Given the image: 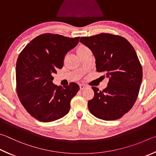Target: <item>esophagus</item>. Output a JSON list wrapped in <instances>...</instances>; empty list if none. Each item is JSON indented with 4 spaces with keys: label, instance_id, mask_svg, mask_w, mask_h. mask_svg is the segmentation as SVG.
<instances>
[{
    "label": "esophagus",
    "instance_id": "obj_1",
    "mask_svg": "<svg viewBox=\"0 0 156 156\" xmlns=\"http://www.w3.org/2000/svg\"><path fill=\"white\" fill-rule=\"evenodd\" d=\"M80 90H83V89H85V88H86V85H83V84H80Z\"/></svg>",
    "mask_w": 156,
    "mask_h": 156
}]
</instances>
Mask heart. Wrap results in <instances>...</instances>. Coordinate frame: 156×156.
Masks as SVG:
<instances>
[{"instance_id":"1","label":"heart","mask_w":156,"mask_h":156,"mask_svg":"<svg viewBox=\"0 0 156 156\" xmlns=\"http://www.w3.org/2000/svg\"><path fill=\"white\" fill-rule=\"evenodd\" d=\"M86 49H88V48L86 46H81L80 47H79L77 51H83V50H86Z\"/></svg>"}]
</instances>
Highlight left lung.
<instances>
[{"mask_svg":"<svg viewBox=\"0 0 156 156\" xmlns=\"http://www.w3.org/2000/svg\"><path fill=\"white\" fill-rule=\"evenodd\" d=\"M80 42L90 49L96 59L97 71L109 79L101 91L92 87L93 99L88 109L97 118L105 121L121 119L137 99L143 80V68L134 48L125 37L111 34L81 37Z\"/></svg>","mask_w":156,"mask_h":156,"instance_id":"8db88e82","label":"left lung"}]
</instances>
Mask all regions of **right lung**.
I'll use <instances>...</instances> for the list:
<instances>
[{
    "mask_svg": "<svg viewBox=\"0 0 156 156\" xmlns=\"http://www.w3.org/2000/svg\"><path fill=\"white\" fill-rule=\"evenodd\" d=\"M74 38L44 34L33 39L20 52L16 62V92L30 115L42 122L56 121L68 113L70 101L80 90L71 82L64 88L53 83L65 55L76 46Z\"/></svg>",
    "mask_w": 156,
    "mask_h": 156,
    "instance_id": "add662e5",
    "label": "right lung"
}]
</instances>
